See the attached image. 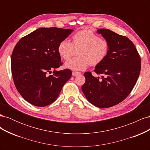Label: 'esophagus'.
Segmentation results:
<instances>
[{
	"instance_id": "obj_1",
	"label": "esophagus",
	"mask_w": 150,
	"mask_h": 150,
	"mask_svg": "<svg viewBox=\"0 0 150 150\" xmlns=\"http://www.w3.org/2000/svg\"><path fill=\"white\" fill-rule=\"evenodd\" d=\"M80 74H81V73L79 72H76V71L72 72V76H78Z\"/></svg>"
}]
</instances>
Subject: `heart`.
<instances>
[{
	"label": "heart",
	"mask_w": 150,
	"mask_h": 150,
	"mask_svg": "<svg viewBox=\"0 0 150 150\" xmlns=\"http://www.w3.org/2000/svg\"><path fill=\"white\" fill-rule=\"evenodd\" d=\"M78 56L65 62L64 67L72 71L84 70L90 64L96 66L105 59L109 52V44L90 30H84L74 34L72 42L63 39L57 47L61 57L68 60L75 54Z\"/></svg>",
	"instance_id": "obj_1"
}]
</instances>
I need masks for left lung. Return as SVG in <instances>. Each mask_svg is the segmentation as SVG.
<instances>
[{
  "label": "left lung",
  "mask_w": 150,
  "mask_h": 150,
  "mask_svg": "<svg viewBox=\"0 0 150 150\" xmlns=\"http://www.w3.org/2000/svg\"><path fill=\"white\" fill-rule=\"evenodd\" d=\"M109 44V52L94 71L84 73L82 91L94 106L107 108L119 104L128 96L137 83L141 70V58L134 45L125 36L106 29L97 30Z\"/></svg>",
  "instance_id": "8db88e82"
}]
</instances>
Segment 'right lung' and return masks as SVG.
Segmentation results:
<instances>
[{
  "mask_svg": "<svg viewBox=\"0 0 150 150\" xmlns=\"http://www.w3.org/2000/svg\"><path fill=\"white\" fill-rule=\"evenodd\" d=\"M72 29L39 28L21 38L13 50L11 70L13 83L25 101L44 107L55 101L72 75L70 69L57 71L62 65L59 42ZM54 70L52 75H48Z\"/></svg>",
  "mask_w": 150,
  "mask_h": 150,
  "instance_id": "add662e5",
  "label": "right lung"
}]
</instances>
